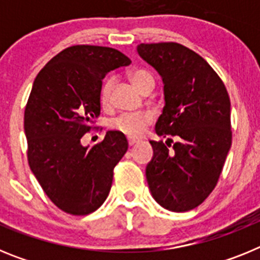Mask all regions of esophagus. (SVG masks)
I'll return each instance as SVG.
<instances>
[{
  "label": "esophagus",
  "instance_id": "1",
  "mask_svg": "<svg viewBox=\"0 0 260 260\" xmlns=\"http://www.w3.org/2000/svg\"><path fill=\"white\" fill-rule=\"evenodd\" d=\"M127 143H128V146L132 147V146H134V144H137L138 141H137V139H132V138H128Z\"/></svg>",
  "mask_w": 260,
  "mask_h": 260
}]
</instances>
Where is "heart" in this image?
<instances>
[{
  "label": "heart",
  "instance_id": "heart-1",
  "mask_svg": "<svg viewBox=\"0 0 260 260\" xmlns=\"http://www.w3.org/2000/svg\"><path fill=\"white\" fill-rule=\"evenodd\" d=\"M128 78L134 83V86L144 93L151 92L155 87V77L150 70H146V69L132 70L128 73ZM113 86V77H108L103 82L102 87H100V92H99L100 104L103 107L109 105ZM153 121H155V116L151 110H142V112H137V113L119 114L110 121L109 126L112 130L121 133L128 138H139L144 134L148 126L152 125Z\"/></svg>",
  "mask_w": 260,
  "mask_h": 260
}]
</instances>
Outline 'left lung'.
<instances>
[{
    "instance_id": "left-lung-1",
    "label": "left lung",
    "mask_w": 260,
    "mask_h": 260,
    "mask_svg": "<svg viewBox=\"0 0 260 260\" xmlns=\"http://www.w3.org/2000/svg\"><path fill=\"white\" fill-rule=\"evenodd\" d=\"M138 53L164 82L165 107L155 128L168 141L150 142L148 187L167 210L190 211L215 189L231 150L228 91L206 59L178 43L141 44Z\"/></svg>"
}]
</instances>
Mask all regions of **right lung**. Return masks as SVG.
<instances>
[{
    "label": "right lung",
    "instance_id": "1",
    "mask_svg": "<svg viewBox=\"0 0 260 260\" xmlns=\"http://www.w3.org/2000/svg\"><path fill=\"white\" fill-rule=\"evenodd\" d=\"M130 63L113 48L73 45L53 57L34 82L24 110L27 158L48 198L66 213L88 215L109 194L114 167L127 151L125 135L108 132L91 148L80 139L95 128L107 73Z\"/></svg>",
    "mask_w": 260,
    "mask_h": 260
}]
</instances>
